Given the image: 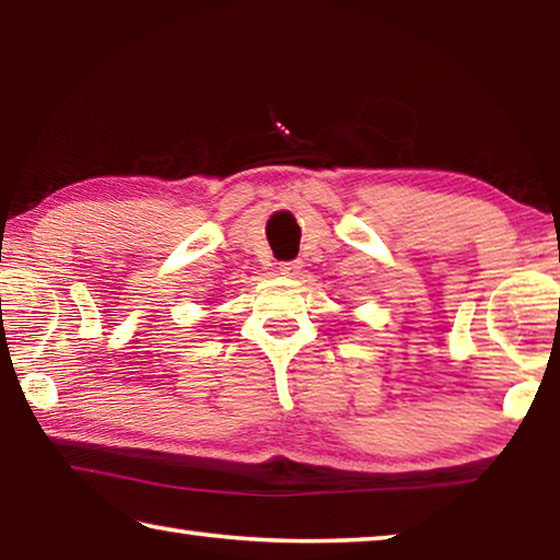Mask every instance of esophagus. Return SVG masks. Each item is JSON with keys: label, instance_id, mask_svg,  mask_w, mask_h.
Returning <instances> with one entry per match:
<instances>
[{"label": "esophagus", "instance_id": "esophagus-1", "mask_svg": "<svg viewBox=\"0 0 560 560\" xmlns=\"http://www.w3.org/2000/svg\"><path fill=\"white\" fill-rule=\"evenodd\" d=\"M279 271L283 273V277H299L301 271V261L293 259V261H281L279 264Z\"/></svg>", "mask_w": 560, "mask_h": 560}]
</instances>
